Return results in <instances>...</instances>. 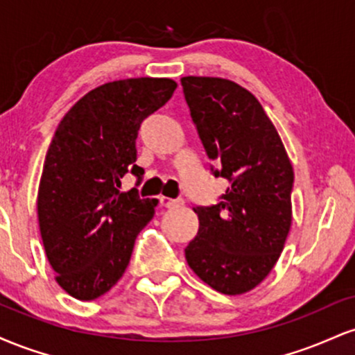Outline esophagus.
I'll return each mask as SVG.
<instances>
[{"mask_svg":"<svg viewBox=\"0 0 355 355\" xmlns=\"http://www.w3.org/2000/svg\"><path fill=\"white\" fill-rule=\"evenodd\" d=\"M160 200V205L162 207H166V209H178V207H182L183 203V198H170V197H160L158 198Z\"/></svg>","mask_w":355,"mask_h":355,"instance_id":"esophagus-1","label":"esophagus"}]
</instances>
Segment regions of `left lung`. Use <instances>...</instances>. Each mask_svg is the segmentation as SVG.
Here are the masks:
<instances>
[{
	"label": "left lung",
	"instance_id": "obj_1",
	"mask_svg": "<svg viewBox=\"0 0 355 355\" xmlns=\"http://www.w3.org/2000/svg\"><path fill=\"white\" fill-rule=\"evenodd\" d=\"M183 96L210 160L229 182L215 205H197L198 232L185 259L211 288L252 291L279 260L291 230L294 170L259 100L234 81L182 78Z\"/></svg>",
	"mask_w": 355,
	"mask_h": 355
}]
</instances>
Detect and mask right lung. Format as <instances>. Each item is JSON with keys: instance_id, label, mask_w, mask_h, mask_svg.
<instances>
[{"instance_id": "1", "label": "right lung", "mask_w": 355, "mask_h": 355, "mask_svg": "<svg viewBox=\"0 0 355 355\" xmlns=\"http://www.w3.org/2000/svg\"><path fill=\"white\" fill-rule=\"evenodd\" d=\"M168 78H128L92 89L56 128L43 164L38 220L56 282L78 300H95L115 285L141 230L155 215V198L137 187L141 121L172 98ZM130 171L136 189L119 190Z\"/></svg>"}]
</instances>
